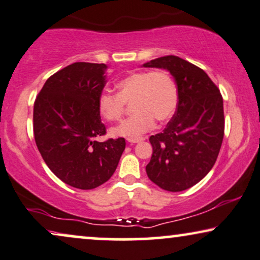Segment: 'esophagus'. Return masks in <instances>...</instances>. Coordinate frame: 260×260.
<instances>
[{"label": "esophagus", "instance_id": "34e87169", "mask_svg": "<svg viewBox=\"0 0 260 260\" xmlns=\"http://www.w3.org/2000/svg\"><path fill=\"white\" fill-rule=\"evenodd\" d=\"M128 143L131 144H136V143H139V141L143 140V138H128Z\"/></svg>", "mask_w": 260, "mask_h": 260}]
</instances>
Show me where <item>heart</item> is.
Here are the masks:
<instances>
[{
  "instance_id": "b5f03b06",
  "label": "heart",
  "mask_w": 260,
  "mask_h": 260,
  "mask_svg": "<svg viewBox=\"0 0 260 260\" xmlns=\"http://www.w3.org/2000/svg\"><path fill=\"white\" fill-rule=\"evenodd\" d=\"M117 93L104 91L98 96L97 108L110 122L122 116L126 103L132 102L134 115L111 129L115 137L138 138L149 132L154 120L166 122L175 114L179 92L175 80L167 71H139L117 83Z\"/></svg>"
}]
</instances>
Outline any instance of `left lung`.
Listing matches in <instances>:
<instances>
[{
  "label": "left lung",
  "instance_id": "1",
  "mask_svg": "<svg viewBox=\"0 0 260 260\" xmlns=\"http://www.w3.org/2000/svg\"><path fill=\"white\" fill-rule=\"evenodd\" d=\"M168 70L179 92L176 111L162 133L150 137L149 179L162 189L181 192L206 176L224 136L223 98L202 68L169 55L143 64Z\"/></svg>",
  "mask_w": 260,
  "mask_h": 260
}]
</instances>
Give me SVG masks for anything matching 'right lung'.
Listing matches in <instances>:
<instances>
[{"label": "right lung", "instance_id": "obj_1", "mask_svg": "<svg viewBox=\"0 0 260 260\" xmlns=\"http://www.w3.org/2000/svg\"><path fill=\"white\" fill-rule=\"evenodd\" d=\"M106 70L104 63H72L52 74L35 101L36 145L49 169L79 189L107 182L126 147L124 138L96 140L107 133L97 108Z\"/></svg>", "mask_w": 260, "mask_h": 260}]
</instances>
